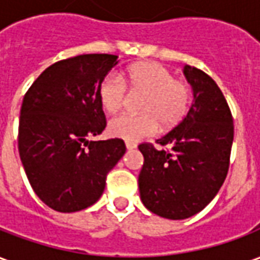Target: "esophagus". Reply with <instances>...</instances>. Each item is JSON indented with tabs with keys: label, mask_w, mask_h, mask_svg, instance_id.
I'll list each match as a JSON object with an SVG mask.
<instances>
[{
	"label": "esophagus",
	"mask_w": 260,
	"mask_h": 260,
	"mask_svg": "<svg viewBox=\"0 0 260 260\" xmlns=\"http://www.w3.org/2000/svg\"><path fill=\"white\" fill-rule=\"evenodd\" d=\"M125 146H126L128 150H134V149H136V143H134V142H126Z\"/></svg>",
	"instance_id": "34e87169"
}]
</instances>
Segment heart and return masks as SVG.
Returning <instances> with one entry per match:
<instances>
[{
  "label": "heart",
  "mask_w": 260,
  "mask_h": 260,
  "mask_svg": "<svg viewBox=\"0 0 260 260\" xmlns=\"http://www.w3.org/2000/svg\"><path fill=\"white\" fill-rule=\"evenodd\" d=\"M126 87L143 93L139 111L122 114L110 121L108 131L115 138L136 142L156 134L158 124L163 129L174 128L184 119L191 104L189 86L174 79L163 65L146 61L128 67L121 76L108 74L99 85V102L108 114L117 113L124 106Z\"/></svg>",
  "instance_id": "b5f03b06"
}]
</instances>
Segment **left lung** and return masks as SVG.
<instances>
[{
  "mask_svg": "<svg viewBox=\"0 0 260 260\" xmlns=\"http://www.w3.org/2000/svg\"><path fill=\"white\" fill-rule=\"evenodd\" d=\"M192 87L191 108L167 135L157 139L169 150L142 143L139 192L143 205L160 217L184 220L217 195L227 177L234 125L217 83L201 69L185 65Z\"/></svg>",
  "mask_w": 260,
  "mask_h": 260,
  "instance_id": "8db88e82",
  "label": "left lung"
}]
</instances>
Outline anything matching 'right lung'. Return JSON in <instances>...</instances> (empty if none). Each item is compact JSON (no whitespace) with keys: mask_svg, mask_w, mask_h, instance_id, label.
Listing matches in <instances>:
<instances>
[{"mask_svg":"<svg viewBox=\"0 0 260 260\" xmlns=\"http://www.w3.org/2000/svg\"><path fill=\"white\" fill-rule=\"evenodd\" d=\"M118 64L111 54H83L48 67L25 94L19 154L33 191L61 213L94 205L108 171L125 154L122 139L89 141L106 128L99 85Z\"/></svg>","mask_w":260,"mask_h":260,"instance_id":"add662e5","label":"right lung"}]
</instances>
